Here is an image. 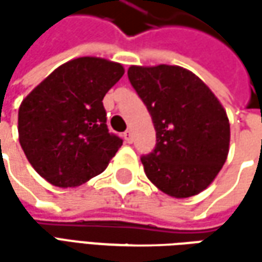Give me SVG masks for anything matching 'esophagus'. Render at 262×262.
I'll return each instance as SVG.
<instances>
[{"mask_svg":"<svg viewBox=\"0 0 262 262\" xmlns=\"http://www.w3.org/2000/svg\"><path fill=\"white\" fill-rule=\"evenodd\" d=\"M124 138H125L126 143H133V140H134V138H133V133H131V131H125V133H124Z\"/></svg>","mask_w":262,"mask_h":262,"instance_id":"34e87169","label":"esophagus"}]
</instances>
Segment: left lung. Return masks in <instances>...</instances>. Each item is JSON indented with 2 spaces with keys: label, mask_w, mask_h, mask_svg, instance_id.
I'll return each mask as SVG.
<instances>
[{
  "label": "left lung",
  "mask_w": 262,
  "mask_h": 262,
  "mask_svg": "<svg viewBox=\"0 0 262 262\" xmlns=\"http://www.w3.org/2000/svg\"><path fill=\"white\" fill-rule=\"evenodd\" d=\"M128 78L156 129L155 150L141 157L147 178L167 195L188 198L210 185L229 153L225 107L206 83L178 66H131Z\"/></svg>",
  "instance_id": "obj_1"
}]
</instances>
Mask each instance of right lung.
<instances>
[{
	"label": "right lung",
	"mask_w": 262,
	"mask_h": 262,
	"mask_svg": "<svg viewBox=\"0 0 262 262\" xmlns=\"http://www.w3.org/2000/svg\"><path fill=\"white\" fill-rule=\"evenodd\" d=\"M124 73L118 62L81 56L58 67L23 99L20 146L49 184H84L102 173L122 146L107 129L102 100Z\"/></svg>",
	"instance_id": "add662e5"
}]
</instances>
